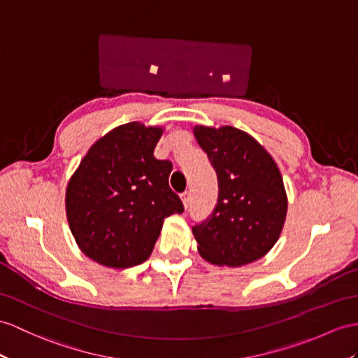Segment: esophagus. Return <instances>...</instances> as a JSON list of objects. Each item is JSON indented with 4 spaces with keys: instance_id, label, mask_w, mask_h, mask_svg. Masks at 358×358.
<instances>
[{
    "instance_id": "1",
    "label": "esophagus",
    "mask_w": 358,
    "mask_h": 358,
    "mask_svg": "<svg viewBox=\"0 0 358 358\" xmlns=\"http://www.w3.org/2000/svg\"><path fill=\"white\" fill-rule=\"evenodd\" d=\"M182 202H184L185 208H189L191 205V194L189 191H185V193H182Z\"/></svg>"
}]
</instances>
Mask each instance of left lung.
Returning a JSON list of instances; mask_svg holds the SVG:
<instances>
[{
	"label": "left lung",
	"mask_w": 358,
	"mask_h": 358,
	"mask_svg": "<svg viewBox=\"0 0 358 358\" xmlns=\"http://www.w3.org/2000/svg\"><path fill=\"white\" fill-rule=\"evenodd\" d=\"M194 136L219 180L213 214L193 226L199 254L219 266L254 263L275 246L285 222L280 169L264 147L240 129L196 126Z\"/></svg>",
	"instance_id": "obj_1"
}]
</instances>
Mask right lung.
Listing matches in <instances>:
<instances>
[{
    "mask_svg": "<svg viewBox=\"0 0 358 358\" xmlns=\"http://www.w3.org/2000/svg\"><path fill=\"white\" fill-rule=\"evenodd\" d=\"M161 127L134 121L100 138L66 187V217L78 248L99 264L127 268L144 263L162 223L184 213L169 185L173 165L156 159Z\"/></svg>",
    "mask_w": 358,
    "mask_h": 358,
    "instance_id": "right-lung-1",
    "label": "right lung"
}]
</instances>
